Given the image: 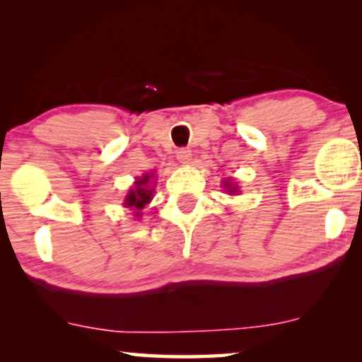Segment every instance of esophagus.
<instances>
[{
    "label": "esophagus",
    "instance_id": "1",
    "mask_svg": "<svg viewBox=\"0 0 362 362\" xmlns=\"http://www.w3.org/2000/svg\"><path fill=\"white\" fill-rule=\"evenodd\" d=\"M191 151L189 150H186V148H181L180 151L176 153V158H177V161L181 163V165H187V163L191 161Z\"/></svg>",
    "mask_w": 362,
    "mask_h": 362
}]
</instances>
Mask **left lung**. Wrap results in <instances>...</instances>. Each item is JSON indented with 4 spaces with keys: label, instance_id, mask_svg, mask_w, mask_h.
Here are the masks:
<instances>
[{
    "label": "left lung",
    "instance_id": "left-lung-1",
    "mask_svg": "<svg viewBox=\"0 0 362 362\" xmlns=\"http://www.w3.org/2000/svg\"><path fill=\"white\" fill-rule=\"evenodd\" d=\"M224 186L227 187V189H229V192H232V194H234V192H237V186H232L230 182H226Z\"/></svg>",
    "mask_w": 362,
    "mask_h": 362
}]
</instances>
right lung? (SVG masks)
<instances>
[{
  "mask_svg": "<svg viewBox=\"0 0 362 362\" xmlns=\"http://www.w3.org/2000/svg\"><path fill=\"white\" fill-rule=\"evenodd\" d=\"M153 177V175H143L140 180L135 181V186L132 187L130 191H128V194L125 197V204L127 207H133V209L136 211V217H140V211L145 207L148 202L151 201V196H153V187H150V180Z\"/></svg>",
  "mask_w": 362,
  "mask_h": 362,
  "instance_id": "add662e5",
  "label": "right lung"
}]
</instances>
